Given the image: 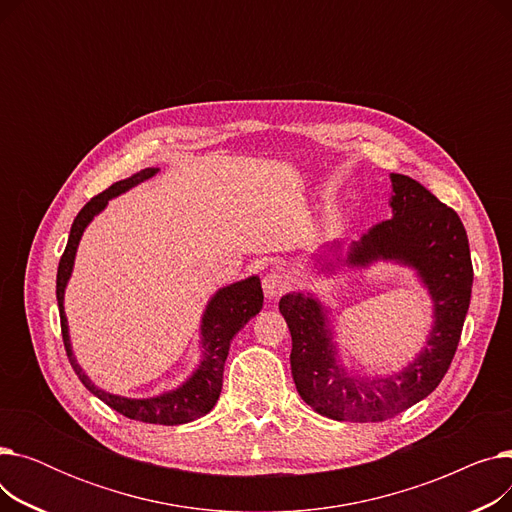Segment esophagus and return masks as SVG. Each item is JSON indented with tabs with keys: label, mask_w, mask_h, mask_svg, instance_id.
Instances as JSON below:
<instances>
[{
	"label": "esophagus",
	"mask_w": 512,
	"mask_h": 512,
	"mask_svg": "<svg viewBox=\"0 0 512 512\" xmlns=\"http://www.w3.org/2000/svg\"><path fill=\"white\" fill-rule=\"evenodd\" d=\"M286 288H288V278L282 272L265 274V278H263V292H265L267 299H272V301L280 299L282 294L286 292Z\"/></svg>",
	"instance_id": "esophagus-1"
}]
</instances>
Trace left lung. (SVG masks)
Listing matches in <instances>:
<instances>
[{"label":"left lung","mask_w":512,"mask_h":512,"mask_svg":"<svg viewBox=\"0 0 512 512\" xmlns=\"http://www.w3.org/2000/svg\"><path fill=\"white\" fill-rule=\"evenodd\" d=\"M392 218L359 240H334L315 253L317 276L396 263L415 272L432 301V330L419 355L394 373L346 367L332 309L313 292H286L280 299L290 336L292 380L307 405L334 421L375 423L390 419L432 394L459 346L471 303L473 265L465 226L417 180L390 174Z\"/></svg>","instance_id":"obj_1"}]
</instances>
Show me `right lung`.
Segmentation results:
<instances>
[{
	"instance_id": "right-lung-1",
	"label": "right lung",
	"mask_w": 512,
	"mask_h": 512,
	"mask_svg": "<svg viewBox=\"0 0 512 512\" xmlns=\"http://www.w3.org/2000/svg\"><path fill=\"white\" fill-rule=\"evenodd\" d=\"M157 172H159V168H145L137 174H132L130 178H124V180L112 184L107 191L93 197L83 209L78 211V215L74 218V224L70 228L66 251L58 265L56 297H58V307H60L62 338H64L66 353H68L72 369L76 371L78 380L85 384V388L91 394H95L99 400H103L107 407H112L114 411L122 413L128 419L143 421V423H159V425H182V423L195 421V419L207 415L215 407V402H218L220 392H222L224 365H226V357L230 351V342L263 307V290H261L259 276H249L245 280L232 282L211 294V299L207 301L205 311L201 315V326H199L201 357H199L197 367L180 386L153 394V396H143V398H132V396L107 392V390L99 388L89 378L85 369L78 365L76 355L72 351L68 317L64 311L66 286H68L72 270H74V259H76L80 238H83L87 226L95 220V215H99L112 199L128 193L130 188L139 186L141 182L153 178Z\"/></svg>"
}]
</instances>
